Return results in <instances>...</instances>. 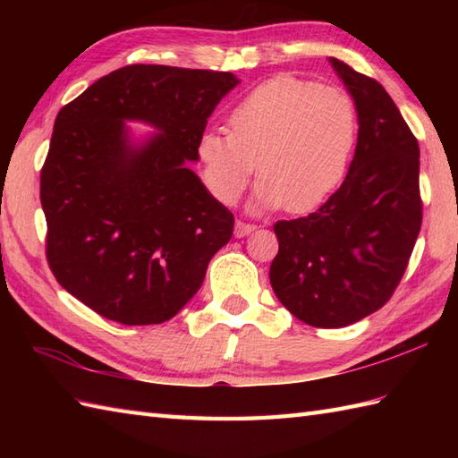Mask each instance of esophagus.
I'll return each instance as SVG.
<instances>
[{"instance_id":"1","label":"esophagus","mask_w":458,"mask_h":458,"mask_svg":"<svg viewBox=\"0 0 458 458\" xmlns=\"http://www.w3.org/2000/svg\"><path fill=\"white\" fill-rule=\"evenodd\" d=\"M256 228H258L256 224H248L244 220H238L236 226H234V234H236V238H244V236L251 234V232H254Z\"/></svg>"}]
</instances>
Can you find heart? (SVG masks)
<instances>
[{
	"label": "heart",
	"mask_w": 458,
	"mask_h": 458,
	"mask_svg": "<svg viewBox=\"0 0 458 458\" xmlns=\"http://www.w3.org/2000/svg\"><path fill=\"white\" fill-rule=\"evenodd\" d=\"M358 138V112L343 90L293 76L256 86L228 115V135L204 131L197 163L204 189L232 207L258 165V210L301 214L343 181Z\"/></svg>",
	"instance_id": "obj_1"
}]
</instances>
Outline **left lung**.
<instances>
[{"instance_id": "1", "label": "left lung", "mask_w": 458, "mask_h": 458, "mask_svg": "<svg viewBox=\"0 0 458 458\" xmlns=\"http://www.w3.org/2000/svg\"><path fill=\"white\" fill-rule=\"evenodd\" d=\"M358 112L354 159L309 216L276 222L269 281L291 315L340 328L382 309L405 274L423 220L420 143L377 81L328 58Z\"/></svg>"}]
</instances>
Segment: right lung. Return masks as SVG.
<instances>
[{
    "label": "right lung",
    "mask_w": 458,
    "mask_h": 458,
    "mask_svg": "<svg viewBox=\"0 0 458 458\" xmlns=\"http://www.w3.org/2000/svg\"><path fill=\"white\" fill-rule=\"evenodd\" d=\"M232 72L130 64L58 112L41 169L47 261L68 293L104 318L140 327L173 318L226 246L234 214L187 161ZM123 121L159 134L129 141Z\"/></svg>",
    "instance_id": "right-lung-1"
}]
</instances>
